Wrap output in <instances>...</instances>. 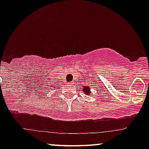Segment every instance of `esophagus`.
Returning <instances> with one entry per match:
<instances>
[{"label": "esophagus", "mask_w": 149, "mask_h": 149, "mask_svg": "<svg viewBox=\"0 0 149 149\" xmlns=\"http://www.w3.org/2000/svg\"><path fill=\"white\" fill-rule=\"evenodd\" d=\"M69 84H70V85H72L73 84V83H72V82H70V83H68Z\"/></svg>", "instance_id": "esophagus-1"}]
</instances>
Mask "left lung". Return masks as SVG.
<instances>
[{
  "label": "left lung",
  "mask_w": 149,
  "mask_h": 149,
  "mask_svg": "<svg viewBox=\"0 0 149 149\" xmlns=\"http://www.w3.org/2000/svg\"><path fill=\"white\" fill-rule=\"evenodd\" d=\"M83 88V92H84L85 94H90V87H87V86H84Z\"/></svg>",
  "instance_id": "1"
}]
</instances>
